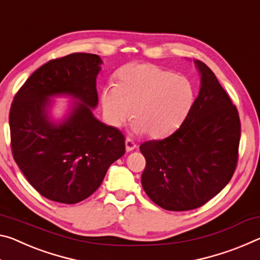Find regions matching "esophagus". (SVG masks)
Here are the masks:
<instances>
[{
	"label": "esophagus",
	"mask_w": 260,
	"mask_h": 260,
	"mask_svg": "<svg viewBox=\"0 0 260 260\" xmlns=\"http://www.w3.org/2000/svg\"><path fill=\"white\" fill-rule=\"evenodd\" d=\"M125 145H126V150H127V151H132V150H134L135 148L138 147V146H137V143H135V142L133 141V140L129 139V138H127V139H126Z\"/></svg>",
	"instance_id": "esophagus-1"
}]
</instances>
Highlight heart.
I'll return each mask as SVG.
<instances>
[{
  "instance_id": "obj_1",
  "label": "heart",
  "mask_w": 260,
  "mask_h": 260,
  "mask_svg": "<svg viewBox=\"0 0 260 260\" xmlns=\"http://www.w3.org/2000/svg\"><path fill=\"white\" fill-rule=\"evenodd\" d=\"M193 103L194 88L187 77L152 63L125 64L115 74V85L102 91L103 109L113 126L122 125L132 111L134 129L150 138L178 128Z\"/></svg>"
}]
</instances>
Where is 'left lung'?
Instances as JSON below:
<instances>
[{"mask_svg": "<svg viewBox=\"0 0 260 260\" xmlns=\"http://www.w3.org/2000/svg\"><path fill=\"white\" fill-rule=\"evenodd\" d=\"M200 91L174 134L140 146L146 158L142 187L167 211H189L221 192L235 172L241 139L236 106L211 69L194 60Z\"/></svg>", "mask_w": 260, "mask_h": 260, "instance_id": "obj_1", "label": "left lung"}]
</instances>
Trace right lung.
<instances>
[{
    "mask_svg": "<svg viewBox=\"0 0 260 260\" xmlns=\"http://www.w3.org/2000/svg\"><path fill=\"white\" fill-rule=\"evenodd\" d=\"M102 59L73 53L48 61L16 93L9 113L11 150L41 196L77 204L101 186L109 167L125 154V137L94 118ZM73 98L68 115L50 117L52 97Z\"/></svg>",
    "mask_w": 260,
    "mask_h": 260,
    "instance_id": "1",
    "label": "right lung"
}]
</instances>
